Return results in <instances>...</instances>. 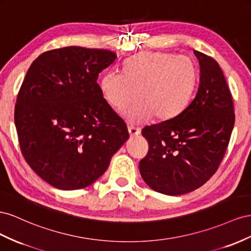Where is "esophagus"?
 <instances>
[{"label":"esophagus","mask_w":251,"mask_h":251,"mask_svg":"<svg viewBox=\"0 0 251 251\" xmlns=\"http://www.w3.org/2000/svg\"><path fill=\"white\" fill-rule=\"evenodd\" d=\"M128 131H129L130 137H137L141 133V129L138 127H134V126H128Z\"/></svg>","instance_id":"obj_1"}]
</instances>
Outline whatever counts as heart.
Wrapping results in <instances>:
<instances>
[{"label": "heart", "mask_w": 251, "mask_h": 251, "mask_svg": "<svg viewBox=\"0 0 251 251\" xmlns=\"http://www.w3.org/2000/svg\"><path fill=\"white\" fill-rule=\"evenodd\" d=\"M197 68L187 56L165 52H142L127 60L124 74L109 70L101 80V91L114 109L126 112L131 123L153 116L165 121L180 113L189 103L197 82Z\"/></svg>", "instance_id": "1"}]
</instances>
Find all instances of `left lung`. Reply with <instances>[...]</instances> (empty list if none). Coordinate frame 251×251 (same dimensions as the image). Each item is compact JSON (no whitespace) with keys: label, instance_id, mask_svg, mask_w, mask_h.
Returning <instances> with one entry per match:
<instances>
[{"label":"left lung","instance_id":"left-lung-1","mask_svg":"<svg viewBox=\"0 0 251 251\" xmlns=\"http://www.w3.org/2000/svg\"><path fill=\"white\" fill-rule=\"evenodd\" d=\"M200 85L195 99L177 116L146 126L147 155L140 173L150 188L180 196L201 187L223 160L234 125L231 92L218 62L195 50Z\"/></svg>","mask_w":251,"mask_h":251}]
</instances>
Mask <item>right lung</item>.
<instances>
[{"label":"right lung","mask_w":251,"mask_h":251,"mask_svg":"<svg viewBox=\"0 0 251 251\" xmlns=\"http://www.w3.org/2000/svg\"><path fill=\"white\" fill-rule=\"evenodd\" d=\"M108 49L69 46L33 61L21 86L14 123L25 161L55 188L87 187L129 138L97 83L116 60Z\"/></svg>","instance_id":"right-lung-1"}]
</instances>
